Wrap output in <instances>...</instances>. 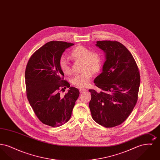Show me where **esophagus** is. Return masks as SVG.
<instances>
[{
    "mask_svg": "<svg viewBox=\"0 0 160 160\" xmlns=\"http://www.w3.org/2000/svg\"><path fill=\"white\" fill-rule=\"evenodd\" d=\"M87 91H88V89H83V88H80V93H83V92H86Z\"/></svg>",
    "mask_w": 160,
    "mask_h": 160,
    "instance_id": "obj_1",
    "label": "esophagus"
}]
</instances>
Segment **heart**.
<instances>
[{
    "mask_svg": "<svg viewBox=\"0 0 160 160\" xmlns=\"http://www.w3.org/2000/svg\"><path fill=\"white\" fill-rule=\"evenodd\" d=\"M71 57L77 61H82V71L81 74L74 77L71 83L78 88H86L88 86L91 80L92 73L99 71L102 64L101 55L97 52H92L86 47L77 46L72 50L70 53ZM59 67L62 72L65 75H69L71 73V69L68 62L63 57L59 61Z\"/></svg>",
    "mask_w": 160,
    "mask_h": 160,
    "instance_id": "obj_1",
    "label": "heart"
}]
</instances>
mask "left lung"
Segmentation results:
<instances>
[{
    "mask_svg": "<svg viewBox=\"0 0 160 160\" xmlns=\"http://www.w3.org/2000/svg\"><path fill=\"white\" fill-rule=\"evenodd\" d=\"M95 46L105 53L102 72L94 80L101 89H93L89 108L93 119L111 128L121 124L137 101L140 77L137 64L128 50L118 41H99Z\"/></svg>",
    "mask_w": 160,
    "mask_h": 160,
    "instance_id": "obj_1",
    "label": "left lung"
}]
</instances>
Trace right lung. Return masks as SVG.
<instances>
[{"instance_id": "add662e5", "label": "right lung", "mask_w": 160, "mask_h": 160, "mask_svg": "<svg viewBox=\"0 0 160 160\" xmlns=\"http://www.w3.org/2000/svg\"><path fill=\"white\" fill-rule=\"evenodd\" d=\"M74 44L50 41L31 56L26 71L27 97L38 119L43 123L58 127L68 121L80 92L62 80L64 74L59 67L63 53ZM69 88L61 97L60 87ZM63 88H62L63 89Z\"/></svg>"}]
</instances>
